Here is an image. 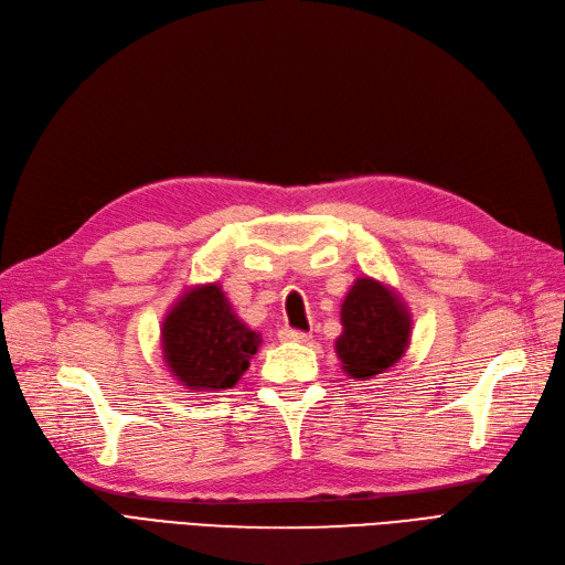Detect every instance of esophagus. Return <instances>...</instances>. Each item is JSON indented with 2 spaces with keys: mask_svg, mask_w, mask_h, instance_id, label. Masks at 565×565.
<instances>
[{
  "mask_svg": "<svg viewBox=\"0 0 565 565\" xmlns=\"http://www.w3.org/2000/svg\"><path fill=\"white\" fill-rule=\"evenodd\" d=\"M278 339H280L282 343H308V341H310V334L299 332V329L285 327V329H280V332H278Z\"/></svg>",
  "mask_w": 565,
  "mask_h": 565,
  "instance_id": "34e87169",
  "label": "esophagus"
}]
</instances>
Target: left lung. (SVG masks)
<instances>
[{"mask_svg":"<svg viewBox=\"0 0 565 565\" xmlns=\"http://www.w3.org/2000/svg\"><path fill=\"white\" fill-rule=\"evenodd\" d=\"M343 332L337 339L341 369L366 381L391 369L412 337V316L395 291L374 280L358 278L341 303Z\"/></svg>","mask_w":565,"mask_h":565,"instance_id":"8db88e82","label":"left lung"}]
</instances>
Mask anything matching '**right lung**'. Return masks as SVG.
I'll use <instances>...</instances> for the list:
<instances>
[{"label":"right lung","mask_w":565,"mask_h":565,"mask_svg":"<svg viewBox=\"0 0 565 565\" xmlns=\"http://www.w3.org/2000/svg\"><path fill=\"white\" fill-rule=\"evenodd\" d=\"M163 360L186 391H226L247 372L262 337L233 313L217 282L180 297L161 327Z\"/></svg>","instance_id":"right-lung-1"}]
</instances>
